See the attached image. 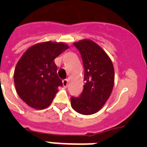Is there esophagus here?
<instances>
[{"mask_svg":"<svg viewBox=\"0 0 147 147\" xmlns=\"http://www.w3.org/2000/svg\"><path fill=\"white\" fill-rule=\"evenodd\" d=\"M68 83H69V81H68V79H67V78H65V79H63V80H62V84H63V86H64V87H67Z\"/></svg>","mask_w":147,"mask_h":147,"instance_id":"esophagus-1","label":"esophagus"}]
</instances>
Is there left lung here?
Here are the masks:
<instances>
[{
  "instance_id": "left-lung-1",
  "label": "left lung",
  "mask_w": 147,
  "mask_h": 147,
  "mask_svg": "<svg viewBox=\"0 0 147 147\" xmlns=\"http://www.w3.org/2000/svg\"><path fill=\"white\" fill-rule=\"evenodd\" d=\"M74 46L82 59L85 85L79 96L71 97V105L79 114L90 115L98 112L111 94L114 66L106 53L93 41L81 40Z\"/></svg>"
}]
</instances>
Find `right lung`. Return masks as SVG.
I'll return each instance as SVG.
<instances>
[{"label": "right lung", "mask_w": 147, "mask_h": 147, "mask_svg": "<svg viewBox=\"0 0 147 147\" xmlns=\"http://www.w3.org/2000/svg\"><path fill=\"white\" fill-rule=\"evenodd\" d=\"M69 48L62 42H46L34 45L17 62L13 79L20 98L33 108L48 107L62 82L57 75L54 59Z\"/></svg>", "instance_id": "add662e5"}]
</instances>
